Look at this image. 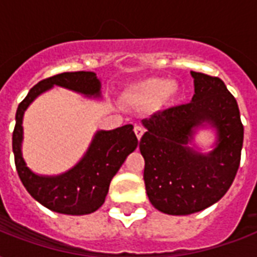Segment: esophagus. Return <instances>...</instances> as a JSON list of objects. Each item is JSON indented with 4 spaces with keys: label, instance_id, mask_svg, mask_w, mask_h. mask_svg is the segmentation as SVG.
I'll use <instances>...</instances> for the list:
<instances>
[{
    "label": "esophagus",
    "instance_id": "34e87169",
    "mask_svg": "<svg viewBox=\"0 0 257 257\" xmlns=\"http://www.w3.org/2000/svg\"><path fill=\"white\" fill-rule=\"evenodd\" d=\"M135 133H136L137 139L140 140L141 137H143V135H144V128H143V126H139V125H137V126H135Z\"/></svg>",
    "mask_w": 257,
    "mask_h": 257
}]
</instances>
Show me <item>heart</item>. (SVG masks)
Wrapping results in <instances>:
<instances>
[{"instance_id": "b5f03b06", "label": "heart", "mask_w": 257, "mask_h": 257, "mask_svg": "<svg viewBox=\"0 0 257 257\" xmlns=\"http://www.w3.org/2000/svg\"><path fill=\"white\" fill-rule=\"evenodd\" d=\"M173 84L161 78H147L137 82L129 90V98L135 102L149 104L153 101H165L175 93Z\"/></svg>"}]
</instances>
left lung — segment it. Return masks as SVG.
Instances as JSON below:
<instances>
[{
  "mask_svg": "<svg viewBox=\"0 0 257 257\" xmlns=\"http://www.w3.org/2000/svg\"><path fill=\"white\" fill-rule=\"evenodd\" d=\"M191 74L195 78L191 102L143 121L147 132L140 152L147 195L153 207L168 215H191L219 201L233 183L241 159L244 126L236 98L221 78ZM203 122L215 126L219 136L218 147L208 155L186 147Z\"/></svg>",
  "mask_w": 257,
  "mask_h": 257,
  "instance_id": "left-lung-1",
  "label": "left lung"
}]
</instances>
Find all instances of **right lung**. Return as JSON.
I'll use <instances>...</instances> for the list:
<instances>
[{"instance_id": "1", "label": "right lung", "mask_w": 257, "mask_h": 257, "mask_svg": "<svg viewBox=\"0 0 257 257\" xmlns=\"http://www.w3.org/2000/svg\"><path fill=\"white\" fill-rule=\"evenodd\" d=\"M53 85L85 96H100V81L93 72H65L42 80L20 102L13 131V153L20 180L30 196L44 207L64 215H88L104 204L109 184L129 153L137 147L132 125L96 133L88 152L74 168L60 176H37L21 155L22 116L32 101Z\"/></svg>"}]
</instances>
